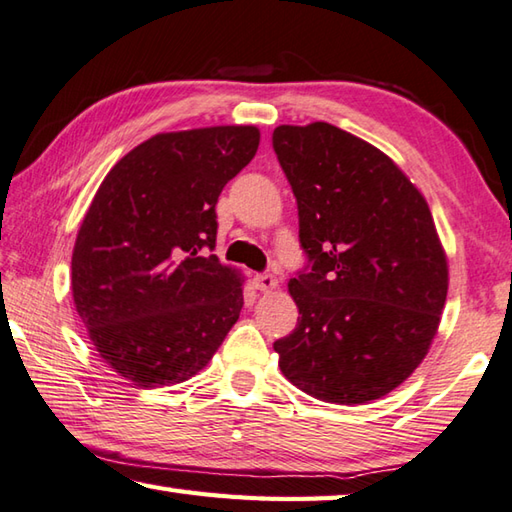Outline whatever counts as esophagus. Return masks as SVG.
I'll return each mask as SVG.
<instances>
[{"mask_svg": "<svg viewBox=\"0 0 512 512\" xmlns=\"http://www.w3.org/2000/svg\"><path fill=\"white\" fill-rule=\"evenodd\" d=\"M253 284L257 291L268 293V291H273V288H277V277L273 273H257L253 277Z\"/></svg>", "mask_w": 512, "mask_h": 512, "instance_id": "34e87169", "label": "esophagus"}]
</instances>
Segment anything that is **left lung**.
<instances>
[{"label": "left lung", "instance_id": "left-lung-1", "mask_svg": "<svg viewBox=\"0 0 512 512\" xmlns=\"http://www.w3.org/2000/svg\"><path fill=\"white\" fill-rule=\"evenodd\" d=\"M273 150L297 201L306 266L288 282L297 327L275 340L291 383L360 405L421 365L448 262L423 194L374 145L329 123L280 125Z\"/></svg>", "mask_w": 512, "mask_h": 512}]
</instances>
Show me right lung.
<instances>
[{"instance_id": "right-lung-1", "label": "right lung", "mask_w": 512, "mask_h": 512, "mask_svg": "<svg viewBox=\"0 0 512 512\" xmlns=\"http://www.w3.org/2000/svg\"><path fill=\"white\" fill-rule=\"evenodd\" d=\"M259 129L156 134L111 167L78 230L73 302L107 365L138 387L183 383L215 356L244 306L215 250V206L253 161Z\"/></svg>"}]
</instances>
